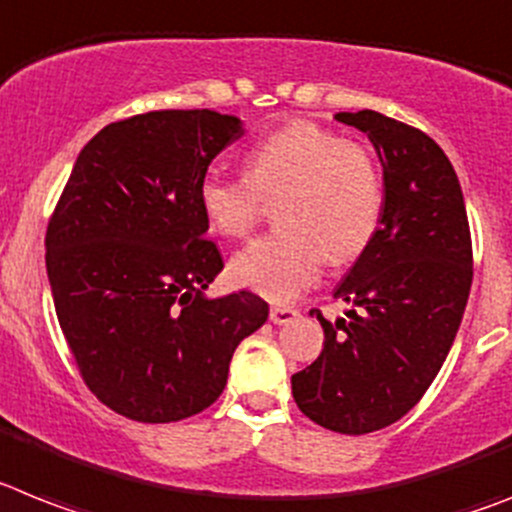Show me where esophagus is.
<instances>
[{"mask_svg": "<svg viewBox=\"0 0 512 512\" xmlns=\"http://www.w3.org/2000/svg\"><path fill=\"white\" fill-rule=\"evenodd\" d=\"M298 316V308H290V305H274V308L269 310V321L277 323V326H285V323L295 321Z\"/></svg>", "mask_w": 512, "mask_h": 512, "instance_id": "esophagus-1", "label": "esophagus"}]
</instances>
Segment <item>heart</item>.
Listing matches in <instances>:
<instances>
[{"label": "heart", "mask_w": 512, "mask_h": 512, "mask_svg": "<svg viewBox=\"0 0 512 512\" xmlns=\"http://www.w3.org/2000/svg\"><path fill=\"white\" fill-rule=\"evenodd\" d=\"M246 178L207 173L199 204L225 238H246L274 202L285 230L233 259V277L269 300H292L334 264L355 261L373 243L383 214V181L373 155L323 126L295 121L259 139L243 160Z\"/></svg>", "instance_id": "1"}]
</instances>
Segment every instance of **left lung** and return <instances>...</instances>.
<instances>
[{"label": "left lung", "mask_w": 512, "mask_h": 512, "mask_svg": "<svg viewBox=\"0 0 512 512\" xmlns=\"http://www.w3.org/2000/svg\"><path fill=\"white\" fill-rule=\"evenodd\" d=\"M334 119L368 134L386 196L373 243L334 290L347 318L331 323L316 310L326 342L292 375V396L316 425L365 435L404 417L443 368L469 300L471 233L435 139L378 111Z\"/></svg>", "instance_id": "1"}]
</instances>
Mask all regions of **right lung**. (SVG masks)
I'll return each instance as SVG.
<instances>
[{
  "instance_id": "add662e5",
  "label": "right lung",
  "mask_w": 512,
  "mask_h": 512,
  "mask_svg": "<svg viewBox=\"0 0 512 512\" xmlns=\"http://www.w3.org/2000/svg\"><path fill=\"white\" fill-rule=\"evenodd\" d=\"M238 116L150 111L100 129L74 160L46 230L56 318L87 388L134 422H178L220 399L233 352L269 305L207 298L222 256L199 183Z\"/></svg>"
}]
</instances>
